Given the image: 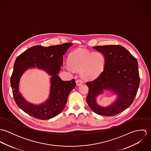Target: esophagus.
Instances as JSON below:
<instances>
[{"instance_id": "obj_1", "label": "esophagus", "mask_w": 151, "mask_h": 151, "mask_svg": "<svg viewBox=\"0 0 151 151\" xmlns=\"http://www.w3.org/2000/svg\"><path fill=\"white\" fill-rule=\"evenodd\" d=\"M76 84H77V85L78 86H80L81 84H83V81H82L81 80H80V79L77 80H76Z\"/></svg>"}]
</instances>
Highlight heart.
Instances as JSON below:
<instances>
[{"instance_id": "obj_1", "label": "heart", "mask_w": 151, "mask_h": 151, "mask_svg": "<svg viewBox=\"0 0 151 151\" xmlns=\"http://www.w3.org/2000/svg\"><path fill=\"white\" fill-rule=\"evenodd\" d=\"M104 56L99 52H89L86 50L78 49L68 56L67 70L80 71V75L84 79L92 80L102 72L105 65Z\"/></svg>"}]
</instances>
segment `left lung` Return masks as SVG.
Wrapping results in <instances>:
<instances>
[{"mask_svg":"<svg viewBox=\"0 0 151 151\" xmlns=\"http://www.w3.org/2000/svg\"><path fill=\"white\" fill-rule=\"evenodd\" d=\"M105 59L104 71L94 80L86 83L88 86L86 102L95 113L102 116L116 115L132 104L139 86V75L137 59L120 45L93 46ZM109 90L118 98L106 107L96 103V97L104 90Z\"/></svg>","mask_w":151,"mask_h":151,"instance_id":"1","label":"left lung"}]
</instances>
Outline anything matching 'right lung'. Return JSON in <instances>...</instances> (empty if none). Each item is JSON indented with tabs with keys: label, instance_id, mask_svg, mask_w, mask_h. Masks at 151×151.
Segmentation results:
<instances>
[{
	"label": "right lung",
	"instance_id": "1",
	"mask_svg": "<svg viewBox=\"0 0 151 151\" xmlns=\"http://www.w3.org/2000/svg\"><path fill=\"white\" fill-rule=\"evenodd\" d=\"M72 45V43L48 47L36 45L26 50L17 58L10 84L14 99L24 112L38 119L48 120L63 111L68 96L76 83L74 79L63 81L58 74L63 65V56ZM35 67L43 69L51 76L50 96L45 103L39 105L27 102L19 92V83L22 75L28 68Z\"/></svg>",
	"mask_w": 151,
	"mask_h": 151
}]
</instances>
